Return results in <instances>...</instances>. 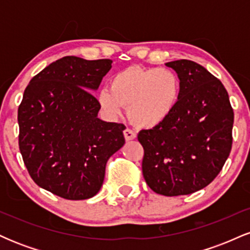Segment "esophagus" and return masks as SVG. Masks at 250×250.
I'll return each mask as SVG.
<instances>
[{
    "mask_svg": "<svg viewBox=\"0 0 250 250\" xmlns=\"http://www.w3.org/2000/svg\"><path fill=\"white\" fill-rule=\"evenodd\" d=\"M123 135H125V141H131V140L136 139V133L131 130V129H125V130L123 131Z\"/></svg>",
    "mask_w": 250,
    "mask_h": 250,
    "instance_id": "obj_1",
    "label": "esophagus"
}]
</instances>
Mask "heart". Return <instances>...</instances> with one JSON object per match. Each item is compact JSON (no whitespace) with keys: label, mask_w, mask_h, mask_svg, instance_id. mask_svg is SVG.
<instances>
[{"label":"heart","mask_w":250,"mask_h":250,"mask_svg":"<svg viewBox=\"0 0 250 250\" xmlns=\"http://www.w3.org/2000/svg\"><path fill=\"white\" fill-rule=\"evenodd\" d=\"M180 77L168 68L130 65L109 80V89H101L97 101L110 117L121 115L128 105V117L136 127L151 129L165 123L179 104Z\"/></svg>","instance_id":"heart-1"}]
</instances>
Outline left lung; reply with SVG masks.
<instances>
[{
	"mask_svg": "<svg viewBox=\"0 0 250 250\" xmlns=\"http://www.w3.org/2000/svg\"><path fill=\"white\" fill-rule=\"evenodd\" d=\"M166 65L180 77L179 104L167 121L137 139L147 185L160 195L179 196L207 187L219 175L231 150L234 113L226 88L202 65L189 60Z\"/></svg>",
	"mask_w": 250,
	"mask_h": 250,
	"instance_id": "8db88e82",
	"label": "left lung"
}]
</instances>
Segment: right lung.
I'll return each instance as SVG.
<instances>
[{
    "label": "right lung",
    "mask_w": 250,
    "mask_h": 250,
    "mask_svg": "<svg viewBox=\"0 0 250 250\" xmlns=\"http://www.w3.org/2000/svg\"><path fill=\"white\" fill-rule=\"evenodd\" d=\"M111 60L65 56L25 88L19 107V146L37 186L67 200L95 196L109 157L125 145L123 125L97 117L90 91L99 89Z\"/></svg>",
    "instance_id": "1"
}]
</instances>
